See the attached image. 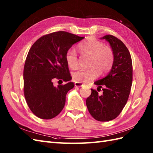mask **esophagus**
<instances>
[{"label": "esophagus", "instance_id": "esophagus-1", "mask_svg": "<svg viewBox=\"0 0 153 153\" xmlns=\"http://www.w3.org/2000/svg\"><path fill=\"white\" fill-rule=\"evenodd\" d=\"M75 84V86L76 87H82V86H83L84 85L83 83H77V82H76L74 83Z\"/></svg>", "mask_w": 153, "mask_h": 153}]
</instances>
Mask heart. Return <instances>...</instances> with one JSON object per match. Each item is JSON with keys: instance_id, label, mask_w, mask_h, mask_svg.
Returning a JSON list of instances; mask_svg holds the SVG:
<instances>
[{"instance_id": "heart-1", "label": "heart", "mask_w": 153, "mask_h": 153, "mask_svg": "<svg viewBox=\"0 0 153 153\" xmlns=\"http://www.w3.org/2000/svg\"><path fill=\"white\" fill-rule=\"evenodd\" d=\"M82 56H88V70H78L72 74V78L77 83H88L98 77L99 73L105 74L111 69L114 60V54L111 48L93 37H89L77 46ZM68 66L75 69L78 66L77 54L72 48L65 54Z\"/></svg>"}]
</instances>
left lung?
Here are the masks:
<instances>
[{
	"label": "left lung",
	"mask_w": 153,
	"mask_h": 153,
	"mask_svg": "<svg viewBox=\"0 0 153 153\" xmlns=\"http://www.w3.org/2000/svg\"><path fill=\"white\" fill-rule=\"evenodd\" d=\"M110 43L114 54L112 69L107 76L95 82L97 90L102 89L99 95L91 89V94L86 100L89 113L96 120L107 122L118 117L128 101L133 79V66L130 53L119 39L112 35L101 38Z\"/></svg>",
	"instance_id": "obj_1"
}]
</instances>
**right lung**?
Segmentation results:
<instances>
[{"label":"right lung","instance_id":"obj_1","mask_svg":"<svg viewBox=\"0 0 153 153\" xmlns=\"http://www.w3.org/2000/svg\"><path fill=\"white\" fill-rule=\"evenodd\" d=\"M83 38L66 31L53 32L40 37L29 51L24 68V97L38 118L52 119L62 110L66 94L74 83L54 87L53 82L71 79L65 54Z\"/></svg>","mask_w":153,"mask_h":153}]
</instances>
